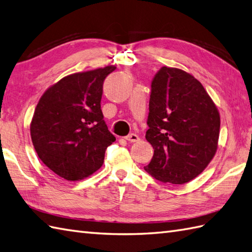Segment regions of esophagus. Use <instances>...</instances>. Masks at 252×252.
<instances>
[{"mask_svg": "<svg viewBox=\"0 0 252 252\" xmlns=\"http://www.w3.org/2000/svg\"><path fill=\"white\" fill-rule=\"evenodd\" d=\"M125 139L129 142H137L139 141V136L136 135V133H129V135L125 137Z\"/></svg>", "mask_w": 252, "mask_h": 252, "instance_id": "esophagus-1", "label": "esophagus"}]
</instances>
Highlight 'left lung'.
<instances>
[{"label": "left lung", "instance_id": "1", "mask_svg": "<svg viewBox=\"0 0 252 252\" xmlns=\"http://www.w3.org/2000/svg\"><path fill=\"white\" fill-rule=\"evenodd\" d=\"M145 139L154 149L144 169L164 183L183 184L196 178L214 158L220 115L194 76L161 66L151 83Z\"/></svg>", "mask_w": 252, "mask_h": 252}]
</instances>
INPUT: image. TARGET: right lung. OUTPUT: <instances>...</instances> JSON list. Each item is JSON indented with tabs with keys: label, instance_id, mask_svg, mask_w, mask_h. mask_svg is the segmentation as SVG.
<instances>
[{
	"label": "right lung",
	"instance_id": "obj_1",
	"mask_svg": "<svg viewBox=\"0 0 252 252\" xmlns=\"http://www.w3.org/2000/svg\"><path fill=\"white\" fill-rule=\"evenodd\" d=\"M115 69L108 65L65 76L36 105L32 143L43 163L65 180H82L97 171L115 141L100 105L103 81Z\"/></svg>",
	"mask_w": 252,
	"mask_h": 252
}]
</instances>
